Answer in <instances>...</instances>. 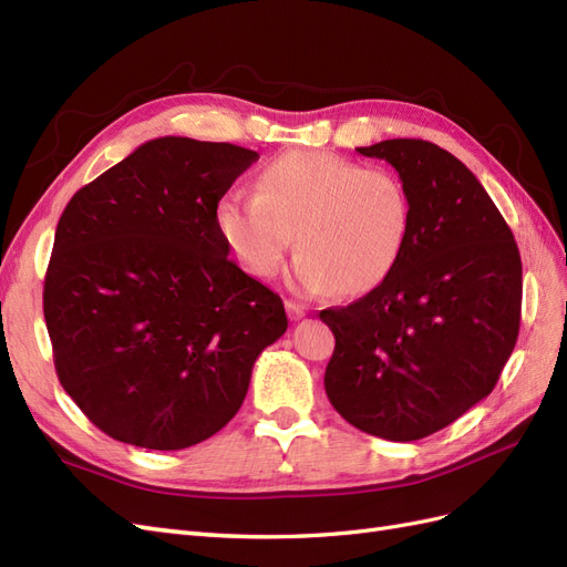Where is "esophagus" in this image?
<instances>
[{
	"label": "esophagus",
	"instance_id": "34e87169",
	"mask_svg": "<svg viewBox=\"0 0 567 567\" xmlns=\"http://www.w3.org/2000/svg\"><path fill=\"white\" fill-rule=\"evenodd\" d=\"M284 305H286V312H288V319H290V321H298V319H302V317H305V307H302L300 302H296V300H286Z\"/></svg>",
	"mask_w": 567,
	"mask_h": 567
}]
</instances>
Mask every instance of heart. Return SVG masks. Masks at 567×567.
<instances>
[{"label": "heart", "mask_w": 567, "mask_h": 567, "mask_svg": "<svg viewBox=\"0 0 567 567\" xmlns=\"http://www.w3.org/2000/svg\"><path fill=\"white\" fill-rule=\"evenodd\" d=\"M409 225L411 203L398 175L319 151L269 161L255 196L236 194L217 208V229L250 277H274L296 236V284L346 298L367 296L390 277Z\"/></svg>", "instance_id": "heart-1"}]
</instances>
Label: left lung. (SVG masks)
<instances>
[{"label": "left lung", "mask_w": 567, "mask_h": 567, "mask_svg": "<svg viewBox=\"0 0 567 567\" xmlns=\"http://www.w3.org/2000/svg\"><path fill=\"white\" fill-rule=\"evenodd\" d=\"M400 173L411 225L398 267L364 298L321 310L336 336L323 388L369 435L442 431L494 390L520 331L523 265L471 169L423 140L357 148Z\"/></svg>", "instance_id": "8db88e82"}]
</instances>
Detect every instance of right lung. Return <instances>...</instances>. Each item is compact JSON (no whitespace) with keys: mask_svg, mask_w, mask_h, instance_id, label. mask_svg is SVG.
I'll list each match as a JSON object with an SVG mask.
<instances>
[{"mask_svg":"<svg viewBox=\"0 0 567 567\" xmlns=\"http://www.w3.org/2000/svg\"><path fill=\"white\" fill-rule=\"evenodd\" d=\"M255 151L161 136L65 205L44 277L63 390L99 431L186 450L225 427L257 354L279 340L281 298L229 260L217 205Z\"/></svg>","mask_w":567,"mask_h":567,"instance_id":"1","label":"right lung"}]
</instances>
